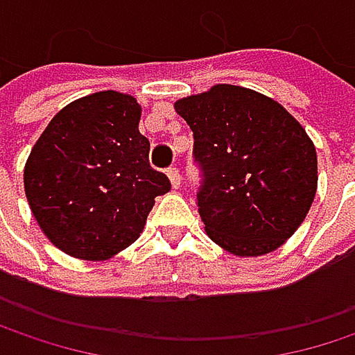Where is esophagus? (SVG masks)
Returning a JSON list of instances; mask_svg holds the SVG:
<instances>
[{"mask_svg": "<svg viewBox=\"0 0 355 355\" xmlns=\"http://www.w3.org/2000/svg\"><path fill=\"white\" fill-rule=\"evenodd\" d=\"M168 178H171V184H173V189H178L180 187V173H178V168H168Z\"/></svg>", "mask_w": 355, "mask_h": 355, "instance_id": "34e87169", "label": "esophagus"}]
</instances>
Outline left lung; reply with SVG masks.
<instances>
[{
    "label": "left lung",
    "instance_id": "obj_1",
    "mask_svg": "<svg viewBox=\"0 0 355 355\" xmlns=\"http://www.w3.org/2000/svg\"><path fill=\"white\" fill-rule=\"evenodd\" d=\"M203 171L197 193L207 236L236 257L279 248L317 195V150L277 101L232 84L175 103Z\"/></svg>",
    "mask_w": 355,
    "mask_h": 355
}]
</instances>
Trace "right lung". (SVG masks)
<instances>
[{
	"instance_id": "right-lung-1",
	"label": "right lung",
	"mask_w": 355,
	"mask_h": 355,
	"mask_svg": "<svg viewBox=\"0 0 355 355\" xmlns=\"http://www.w3.org/2000/svg\"><path fill=\"white\" fill-rule=\"evenodd\" d=\"M141 107L105 90L63 107L24 166V191L42 234L76 259L105 261L144 232L154 199L171 191L150 166Z\"/></svg>"
}]
</instances>
